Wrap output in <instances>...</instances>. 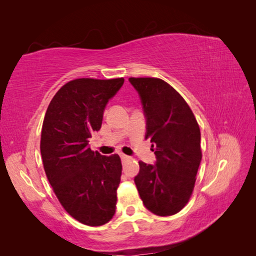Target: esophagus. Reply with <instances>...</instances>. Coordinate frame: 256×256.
Masks as SVG:
<instances>
[{"instance_id": "1", "label": "esophagus", "mask_w": 256, "mask_h": 256, "mask_svg": "<svg viewBox=\"0 0 256 256\" xmlns=\"http://www.w3.org/2000/svg\"><path fill=\"white\" fill-rule=\"evenodd\" d=\"M120 158H122V161H124V160H128L129 159V157H128V156H126V154H120Z\"/></svg>"}]
</instances>
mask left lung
Instances as JSON below:
<instances>
[{"label":"left lung","mask_w":256,"mask_h":256,"mask_svg":"<svg viewBox=\"0 0 256 256\" xmlns=\"http://www.w3.org/2000/svg\"><path fill=\"white\" fill-rule=\"evenodd\" d=\"M146 118L154 164L139 161L134 176L144 206L159 216H174L189 201L202 159L201 134L194 112L180 94L159 78H129Z\"/></svg>","instance_id":"8db88e82"}]
</instances>
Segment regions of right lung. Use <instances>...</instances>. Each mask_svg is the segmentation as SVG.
Returning <instances> with one entry per match:
<instances>
[{
  "label": "right lung",
  "instance_id": "obj_1",
  "mask_svg": "<svg viewBox=\"0 0 256 256\" xmlns=\"http://www.w3.org/2000/svg\"><path fill=\"white\" fill-rule=\"evenodd\" d=\"M124 82V78L68 82L52 99L42 128L40 154L46 176L65 210L90 226L109 222L116 212L120 158L92 151L88 139L102 128L107 104Z\"/></svg>",
  "mask_w": 256,
  "mask_h": 256
}]
</instances>
